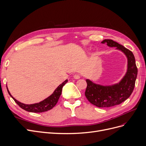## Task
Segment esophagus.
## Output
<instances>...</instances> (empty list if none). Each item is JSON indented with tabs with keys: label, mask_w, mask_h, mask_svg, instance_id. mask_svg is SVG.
<instances>
[{
	"label": "esophagus",
	"mask_w": 146,
	"mask_h": 146,
	"mask_svg": "<svg viewBox=\"0 0 146 146\" xmlns=\"http://www.w3.org/2000/svg\"><path fill=\"white\" fill-rule=\"evenodd\" d=\"M74 78L75 79H77V80L80 79V75L79 74H75V75H74Z\"/></svg>",
	"instance_id": "34e87169"
}]
</instances>
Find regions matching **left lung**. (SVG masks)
<instances>
[{"label": "left lung", "instance_id": "left-lung-1", "mask_svg": "<svg viewBox=\"0 0 146 146\" xmlns=\"http://www.w3.org/2000/svg\"><path fill=\"white\" fill-rule=\"evenodd\" d=\"M102 43H106L109 47H116L125 54L128 60L127 71L122 80L111 86H102L86 80L87 84L85 96L87 100L99 108H108L119 105L126 100L133 93L137 76L135 59L131 51L116 41L105 39Z\"/></svg>", "mask_w": 146, "mask_h": 146}]
</instances>
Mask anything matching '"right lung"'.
<instances>
[{
	"label": "right lung",
	"mask_w": 146,
	"mask_h": 146,
	"mask_svg": "<svg viewBox=\"0 0 146 146\" xmlns=\"http://www.w3.org/2000/svg\"><path fill=\"white\" fill-rule=\"evenodd\" d=\"M68 82V80H66L64 82H63L60 84L54 90V92L47 98L44 99V100L41 101L37 103L31 104V105H26V104L21 103L19 101L17 100L15 98H13L11 94L9 91L8 90V87L6 86L7 90L9 94L11 96V98L14 100V101L17 103V105L24 110L28 111L30 112H34V113H40L46 112L47 110H49L52 109L56 103L60 98V96L62 93V87Z\"/></svg>",
	"instance_id": "1"
}]
</instances>
